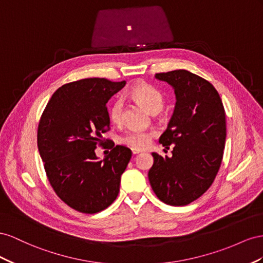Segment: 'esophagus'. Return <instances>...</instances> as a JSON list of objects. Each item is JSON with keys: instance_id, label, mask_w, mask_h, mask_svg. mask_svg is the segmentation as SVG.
<instances>
[{"instance_id": "1", "label": "esophagus", "mask_w": 263, "mask_h": 263, "mask_svg": "<svg viewBox=\"0 0 263 263\" xmlns=\"http://www.w3.org/2000/svg\"><path fill=\"white\" fill-rule=\"evenodd\" d=\"M142 152V149H139V148H132V153L133 154H139Z\"/></svg>"}]
</instances>
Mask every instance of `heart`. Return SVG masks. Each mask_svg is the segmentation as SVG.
<instances>
[{
  "label": "heart",
  "instance_id": "heart-1",
  "mask_svg": "<svg viewBox=\"0 0 263 263\" xmlns=\"http://www.w3.org/2000/svg\"><path fill=\"white\" fill-rule=\"evenodd\" d=\"M129 95L134 101L141 104L151 115L159 114L164 106L163 95L156 88L148 84H145V82H140V84L134 85L130 89ZM123 107L124 103L121 98H117L112 102L109 109V119L114 124L121 123L123 117ZM151 139V133L129 131L122 134V136H120L119 142L121 144L131 146L132 148L141 149L145 148L149 144Z\"/></svg>",
  "mask_w": 263,
  "mask_h": 263
}]
</instances>
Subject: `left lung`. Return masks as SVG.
Listing matches in <instances>:
<instances>
[{"instance_id": "obj_1", "label": "left lung", "mask_w": 263, "mask_h": 263, "mask_svg": "<svg viewBox=\"0 0 263 263\" xmlns=\"http://www.w3.org/2000/svg\"><path fill=\"white\" fill-rule=\"evenodd\" d=\"M174 89L176 103L160 143L172 155L152 153L148 181L160 200L189 205L200 197L220 167L226 142V116L219 93L211 82L189 70L156 73Z\"/></svg>"}]
</instances>
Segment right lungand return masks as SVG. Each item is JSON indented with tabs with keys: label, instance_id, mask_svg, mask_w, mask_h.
Listing matches in <instances>:
<instances>
[{
	"label": "right lung",
	"instance_id": "1",
	"mask_svg": "<svg viewBox=\"0 0 263 263\" xmlns=\"http://www.w3.org/2000/svg\"><path fill=\"white\" fill-rule=\"evenodd\" d=\"M124 86L104 78L70 82L56 90L41 118L37 145L48 181L80 213H99L115 201L131 160L123 145L112 147L103 160L96 155L110 126L107 103Z\"/></svg>",
	"mask_w": 263,
	"mask_h": 263
}]
</instances>
